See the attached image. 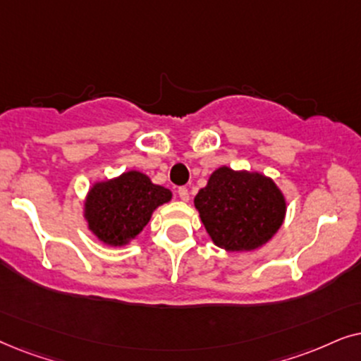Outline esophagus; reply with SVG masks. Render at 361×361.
<instances>
[{"label": "esophagus", "mask_w": 361, "mask_h": 361, "mask_svg": "<svg viewBox=\"0 0 361 361\" xmlns=\"http://www.w3.org/2000/svg\"><path fill=\"white\" fill-rule=\"evenodd\" d=\"M178 196H180L181 201H188L190 200V193H188V190L185 188V186L178 188Z\"/></svg>", "instance_id": "1"}]
</instances>
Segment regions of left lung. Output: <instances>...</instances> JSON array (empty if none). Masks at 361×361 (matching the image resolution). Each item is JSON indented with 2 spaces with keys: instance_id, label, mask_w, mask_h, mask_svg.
<instances>
[{
  "instance_id": "8db88e82",
  "label": "left lung",
  "mask_w": 361,
  "mask_h": 361,
  "mask_svg": "<svg viewBox=\"0 0 361 361\" xmlns=\"http://www.w3.org/2000/svg\"><path fill=\"white\" fill-rule=\"evenodd\" d=\"M195 206L216 246L236 252L267 243L286 216V200L272 180L228 166L209 176Z\"/></svg>"
}]
</instances>
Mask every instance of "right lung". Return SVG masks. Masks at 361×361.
<instances>
[{"instance_id":"1","label":"right lung","mask_w":361,"mask_h":361,"mask_svg":"<svg viewBox=\"0 0 361 361\" xmlns=\"http://www.w3.org/2000/svg\"><path fill=\"white\" fill-rule=\"evenodd\" d=\"M170 200V190L153 185L140 171H127L94 185L85 201V218L100 241L123 246L145 228L153 211Z\"/></svg>"}]
</instances>
